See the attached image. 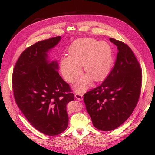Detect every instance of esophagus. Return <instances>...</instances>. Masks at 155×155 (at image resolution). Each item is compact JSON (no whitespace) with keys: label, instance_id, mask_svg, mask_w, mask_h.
<instances>
[{"label":"esophagus","instance_id":"esophagus-1","mask_svg":"<svg viewBox=\"0 0 155 155\" xmlns=\"http://www.w3.org/2000/svg\"><path fill=\"white\" fill-rule=\"evenodd\" d=\"M75 97L77 99L80 100V101H82L83 97V94H82V93H76L75 94Z\"/></svg>","mask_w":155,"mask_h":155}]
</instances>
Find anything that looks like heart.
Masks as SVG:
<instances>
[{"mask_svg": "<svg viewBox=\"0 0 155 155\" xmlns=\"http://www.w3.org/2000/svg\"><path fill=\"white\" fill-rule=\"evenodd\" d=\"M69 56L61 61V71L65 80L75 83L82 73L81 65L87 73L75 86L77 92H83L90 85L92 78L95 81L105 79L112 68L114 56L112 47L105 41L93 38L75 40L69 49Z\"/></svg>", "mask_w": 155, "mask_h": 155, "instance_id": "1", "label": "heart"}]
</instances>
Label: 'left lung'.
<instances>
[{
    "label": "left lung",
    "mask_w": 155,
    "mask_h": 155,
    "mask_svg": "<svg viewBox=\"0 0 155 155\" xmlns=\"http://www.w3.org/2000/svg\"><path fill=\"white\" fill-rule=\"evenodd\" d=\"M109 40L118 51L114 66L102 84L83 97L94 126L103 131L115 129L131 115L140 97L142 81L140 64L130 47L114 38Z\"/></svg>",
    "instance_id": "8db88e82"
}]
</instances>
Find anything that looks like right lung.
<instances>
[{"mask_svg": "<svg viewBox=\"0 0 155 155\" xmlns=\"http://www.w3.org/2000/svg\"><path fill=\"white\" fill-rule=\"evenodd\" d=\"M60 40L54 37L28 47L12 74L18 107L34 128L48 136L59 134L68 127L66 105L74 100L69 84L59 74L58 63L47 60V53Z\"/></svg>", "mask_w": 155, "mask_h": 155, "instance_id": "add662e5", "label": "right lung"}]
</instances>
